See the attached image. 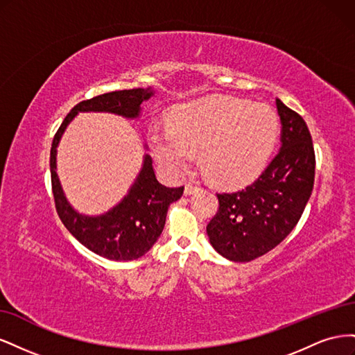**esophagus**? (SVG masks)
<instances>
[{
    "instance_id": "1",
    "label": "esophagus",
    "mask_w": 355,
    "mask_h": 355,
    "mask_svg": "<svg viewBox=\"0 0 355 355\" xmlns=\"http://www.w3.org/2000/svg\"><path fill=\"white\" fill-rule=\"evenodd\" d=\"M201 188L194 185V184H187L185 185V194L187 196H191V194H196V192H198Z\"/></svg>"
}]
</instances>
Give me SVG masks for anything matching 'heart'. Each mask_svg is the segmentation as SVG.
I'll use <instances>...</instances> for the list:
<instances>
[{
    "instance_id": "b5f03b06",
    "label": "heart",
    "mask_w": 355,
    "mask_h": 355,
    "mask_svg": "<svg viewBox=\"0 0 355 355\" xmlns=\"http://www.w3.org/2000/svg\"><path fill=\"white\" fill-rule=\"evenodd\" d=\"M280 135V118L271 106L210 96L180 105L171 125L149 136L158 161L180 175L198 163L214 182L240 185L262 171Z\"/></svg>"
}]
</instances>
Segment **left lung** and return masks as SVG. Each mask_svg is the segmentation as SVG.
Listing matches in <instances>:
<instances>
[{"label":"left lung","instance_id":"obj_1","mask_svg":"<svg viewBox=\"0 0 355 355\" xmlns=\"http://www.w3.org/2000/svg\"><path fill=\"white\" fill-rule=\"evenodd\" d=\"M282 149L250 185L219 192L207 225L210 244L234 262H250L280 244L296 227L314 187L315 154L308 125L277 99Z\"/></svg>","mask_w":355,"mask_h":355}]
</instances>
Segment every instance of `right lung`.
I'll use <instances>...</instances> for the list:
<instances>
[{"label": "right lung", "mask_w": 355, "mask_h": 355, "mask_svg": "<svg viewBox=\"0 0 355 355\" xmlns=\"http://www.w3.org/2000/svg\"><path fill=\"white\" fill-rule=\"evenodd\" d=\"M153 94L151 87L132 89L103 93L83 101L65 116L51 142V189L59 218L83 245L106 259L133 261L151 249L163 232L168 206L182 197L184 187L168 188L159 184L151 157L145 155L141 173L118 206L98 218L83 216L69 206L63 196L56 173V148L67 125L78 112L99 111L136 118L141 112V103Z\"/></svg>", "instance_id": "right-lung-1"}]
</instances>
